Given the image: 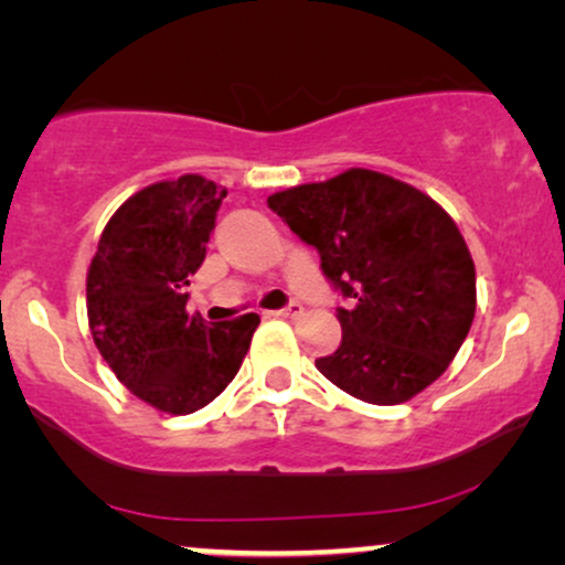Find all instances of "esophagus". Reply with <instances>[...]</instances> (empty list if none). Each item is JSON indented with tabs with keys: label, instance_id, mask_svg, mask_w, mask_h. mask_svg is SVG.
<instances>
[{
	"label": "esophagus",
	"instance_id": "obj_1",
	"mask_svg": "<svg viewBox=\"0 0 565 565\" xmlns=\"http://www.w3.org/2000/svg\"><path fill=\"white\" fill-rule=\"evenodd\" d=\"M301 315H303V307H301V303H296V301H290L285 309L271 311V317H285V320H294V317H301Z\"/></svg>",
	"mask_w": 565,
	"mask_h": 565
}]
</instances>
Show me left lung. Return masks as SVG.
Instances as JSON below:
<instances>
[{"label": "left lung", "instance_id": "left-lung-1", "mask_svg": "<svg viewBox=\"0 0 565 565\" xmlns=\"http://www.w3.org/2000/svg\"><path fill=\"white\" fill-rule=\"evenodd\" d=\"M320 250L349 298L343 338L317 370L367 404H402L428 388L466 341L476 315V264L455 218L434 198L381 171L349 169L267 198Z\"/></svg>", "mask_w": 565, "mask_h": 565}]
</instances>
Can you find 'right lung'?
<instances>
[{
    "label": "right lung",
    "mask_w": 565,
    "mask_h": 565,
    "mask_svg": "<svg viewBox=\"0 0 565 565\" xmlns=\"http://www.w3.org/2000/svg\"><path fill=\"white\" fill-rule=\"evenodd\" d=\"M227 190L201 174L166 179L118 205L86 271L95 347L137 399L166 415L214 402L248 354L258 315L205 324L188 311L190 277Z\"/></svg>",
    "instance_id": "add662e5"
}]
</instances>
